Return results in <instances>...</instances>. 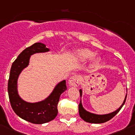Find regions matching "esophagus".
<instances>
[{"instance_id": "34e87169", "label": "esophagus", "mask_w": 135, "mask_h": 135, "mask_svg": "<svg viewBox=\"0 0 135 135\" xmlns=\"http://www.w3.org/2000/svg\"><path fill=\"white\" fill-rule=\"evenodd\" d=\"M81 81V78L79 75H74L71 76L69 79V84L71 86H74V87H77L79 85Z\"/></svg>"}]
</instances>
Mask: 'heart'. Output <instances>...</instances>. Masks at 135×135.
<instances>
[{
	"mask_svg": "<svg viewBox=\"0 0 135 135\" xmlns=\"http://www.w3.org/2000/svg\"><path fill=\"white\" fill-rule=\"evenodd\" d=\"M94 55V52L88 49H79L75 51V52L74 53L75 57L80 61H86V60L91 58ZM100 60L101 59L99 57H95L92 61V64L94 65L98 64L100 62Z\"/></svg>",
	"mask_w": 135,
	"mask_h": 135,
	"instance_id": "heart-1",
	"label": "heart"
}]
</instances>
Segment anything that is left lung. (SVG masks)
<instances>
[{"label": "left lung", "instance_id": "1", "mask_svg": "<svg viewBox=\"0 0 135 135\" xmlns=\"http://www.w3.org/2000/svg\"><path fill=\"white\" fill-rule=\"evenodd\" d=\"M79 93H80V97H81V89H79ZM127 95V94H126V96H125V98H124L123 104L120 105V107H119L118 109L113 111V112L111 113L105 114V115H97V114L91 113L90 112H88V111H87L84 108H83V106H82L81 101H80V103H79V116H80V117L83 120H84L85 122H88V123H97H97H105V122L108 121L110 119H112L113 117H115V115L119 113V111L121 109V108L123 107V105H124V103H125V101H126Z\"/></svg>", "mask_w": 135, "mask_h": 135}]
</instances>
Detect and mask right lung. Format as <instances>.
<instances>
[{
  "instance_id": "right-lung-1",
  "label": "right lung",
  "mask_w": 135,
  "mask_h": 135,
  "mask_svg": "<svg viewBox=\"0 0 135 135\" xmlns=\"http://www.w3.org/2000/svg\"><path fill=\"white\" fill-rule=\"evenodd\" d=\"M50 51L42 43H35L26 47L19 54L12 64L10 72L8 92L11 107L15 113L24 120L34 124H43L56 118L57 115V103L60 97L67 89L65 80L56 85L53 91L42 101L28 103L20 98L18 93L17 81L21 71L29 64L30 57L36 53Z\"/></svg>"
}]
</instances>
